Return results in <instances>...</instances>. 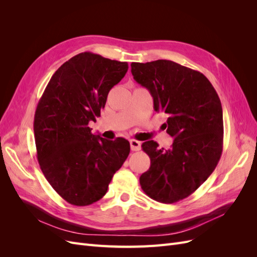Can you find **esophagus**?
Instances as JSON below:
<instances>
[{
    "label": "esophagus",
    "mask_w": 257,
    "mask_h": 257,
    "mask_svg": "<svg viewBox=\"0 0 257 257\" xmlns=\"http://www.w3.org/2000/svg\"><path fill=\"white\" fill-rule=\"evenodd\" d=\"M130 145H131L132 151H139V150H141V148H142L141 142L135 141V139H132V141H130Z\"/></svg>",
    "instance_id": "34e87169"
}]
</instances>
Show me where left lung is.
I'll list each match as a JSON object with an SVG mask.
<instances>
[{
  "mask_svg": "<svg viewBox=\"0 0 257 257\" xmlns=\"http://www.w3.org/2000/svg\"><path fill=\"white\" fill-rule=\"evenodd\" d=\"M134 79L149 90L154 110L165 112L172 148L145 142L150 168L139 182L150 198L173 204L195 192L212 174L223 150L221 100L207 77L169 60L131 64Z\"/></svg>",
  "mask_w": 257,
  "mask_h": 257,
  "instance_id": "1",
  "label": "left lung"
}]
</instances>
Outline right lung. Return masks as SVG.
<instances>
[{
	"label": "right lung",
	"mask_w": 257,
	"mask_h": 257,
	"mask_svg": "<svg viewBox=\"0 0 257 257\" xmlns=\"http://www.w3.org/2000/svg\"><path fill=\"white\" fill-rule=\"evenodd\" d=\"M127 68L126 62L79 53L52 75L37 104V160L53 190L69 204L88 206L99 200L128 157L126 139L108 141L89 127Z\"/></svg>",
	"instance_id": "right-lung-1"
}]
</instances>
